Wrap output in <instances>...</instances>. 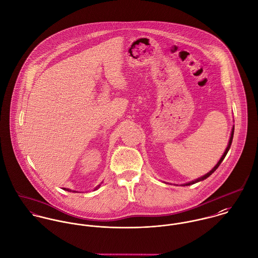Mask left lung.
Returning <instances> with one entry per match:
<instances>
[{
  "mask_svg": "<svg viewBox=\"0 0 258 258\" xmlns=\"http://www.w3.org/2000/svg\"><path fill=\"white\" fill-rule=\"evenodd\" d=\"M233 133H234V127H232V132H231V136H230V139H229V143H228V146H227V148H226V150H225V152H224V154L223 155L221 156V158L219 159V161L217 162V164L208 172V173H206V175H204V176H202V177H200V178H198V179H196V180H194V181H190V182H188V183H185V184H181V185H190V184H194V183H196V182H199V181H201V180H204V179H206L207 178L209 175H211L216 169H217V167L220 165V163L222 162V160L224 159V157H225V155H227V153H228V151H229V149H230V146H231V143H232V139H233Z\"/></svg>",
  "mask_w": 258,
  "mask_h": 258,
  "instance_id": "8db88e82",
  "label": "left lung"
}]
</instances>
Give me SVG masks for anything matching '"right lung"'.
Segmentation results:
<instances>
[{"mask_svg": "<svg viewBox=\"0 0 258 258\" xmlns=\"http://www.w3.org/2000/svg\"><path fill=\"white\" fill-rule=\"evenodd\" d=\"M100 185H101V184H100ZM100 185L97 187V189L100 187ZM63 189H64V190H67V191H71V189H69V188H63Z\"/></svg>", "mask_w": 258, "mask_h": 258, "instance_id": "obj_1", "label": "right lung"}]
</instances>
